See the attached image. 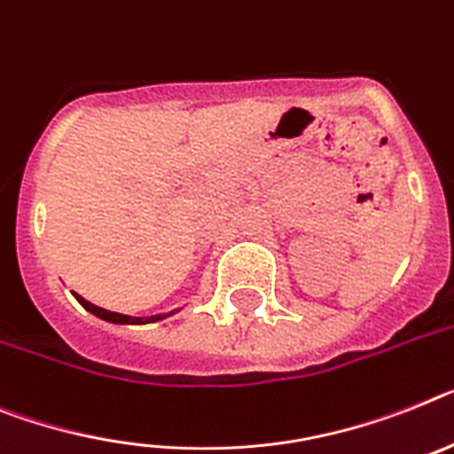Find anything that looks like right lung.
Instances as JSON below:
<instances>
[{
	"instance_id": "right-lung-1",
	"label": "right lung",
	"mask_w": 454,
	"mask_h": 454,
	"mask_svg": "<svg viewBox=\"0 0 454 454\" xmlns=\"http://www.w3.org/2000/svg\"><path fill=\"white\" fill-rule=\"evenodd\" d=\"M75 300H78L82 307H85L90 314L98 316V318H104V321L108 323H117V325H145V323H156V321H163V318H168V316H173L175 311H168V314H154V316H147V318H143V316H124V314H117V311H108L104 309V307H97V304L87 302L82 295H78V293H74Z\"/></svg>"
}]
</instances>
